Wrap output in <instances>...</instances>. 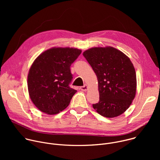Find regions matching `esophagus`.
<instances>
[{
  "instance_id": "1",
  "label": "esophagus",
  "mask_w": 160,
  "mask_h": 160,
  "mask_svg": "<svg viewBox=\"0 0 160 160\" xmlns=\"http://www.w3.org/2000/svg\"><path fill=\"white\" fill-rule=\"evenodd\" d=\"M80 89L82 91H87V85H84L83 86L80 87Z\"/></svg>"
}]
</instances>
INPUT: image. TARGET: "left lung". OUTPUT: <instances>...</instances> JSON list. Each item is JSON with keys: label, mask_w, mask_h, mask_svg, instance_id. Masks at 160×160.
Masks as SVG:
<instances>
[{"label": "left lung", "mask_w": 160, "mask_h": 160, "mask_svg": "<svg viewBox=\"0 0 160 160\" xmlns=\"http://www.w3.org/2000/svg\"><path fill=\"white\" fill-rule=\"evenodd\" d=\"M83 55L98 77L99 101L92 104L94 109L107 118L120 115L135 96L136 73L131 61L112 47L91 48Z\"/></svg>", "instance_id": "obj_1"}]
</instances>
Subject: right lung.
I'll list each match as a JSON object with an SVG mask.
<instances>
[{
	"label": "right lung",
	"instance_id": "obj_1",
	"mask_svg": "<svg viewBox=\"0 0 160 160\" xmlns=\"http://www.w3.org/2000/svg\"><path fill=\"white\" fill-rule=\"evenodd\" d=\"M82 51L74 48H52L34 61L28 75L31 100L41 111L55 115L70 104L77 90L70 85V66Z\"/></svg>",
	"mask_w": 160,
	"mask_h": 160
}]
</instances>
